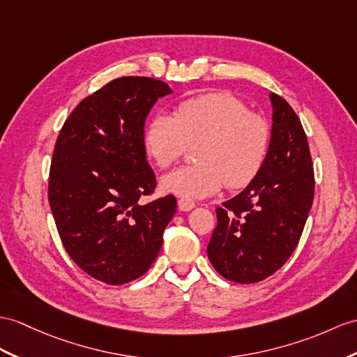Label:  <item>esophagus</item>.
<instances>
[{
  "label": "esophagus",
  "instance_id": "34e87169",
  "mask_svg": "<svg viewBox=\"0 0 357 357\" xmlns=\"http://www.w3.org/2000/svg\"><path fill=\"white\" fill-rule=\"evenodd\" d=\"M194 207H195V202H192V199L178 198V208L181 212H189V211H192Z\"/></svg>",
  "mask_w": 357,
  "mask_h": 357
}]
</instances>
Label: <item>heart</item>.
Segmentation results:
<instances>
[{"label":"heart","instance_id":"obj_1","mask_svg":"<svg viewBox=\"0 0 357 357\" xmlns=\"http://www.w3.org/2000/svg\"><path fill=\"white\" fill-rule=\"evenodd\" d=\"M269 126L247 110L231 93L195 95L177 104L174 116L155 113L146 123L142 145L159 168L176 162L194 144L195 165L180 167L160 178L165 192L185 198H206L224 183L244 188L253 180L268 154Z\"/></svg>","mask_w":357,"mask_h":357}]
</instances>
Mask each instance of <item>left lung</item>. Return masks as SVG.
<instances>
[{"label":"left lung","instance_id":"obj_1","mask_svg":"<svg viewBox=\"0 0 357 357\" xmlns=\"http://www.w3.org/2000/svg\"><path fill=\"white\" fill-rule=\"evenodd\" d=\"M273 126L268 154L248 186L216 208L207 256L222 277L256 283L291 257L314 202L315 178L306 133L280 95L269 93Z\"/></svg>","mask_w":357,"mask_h":357}]
</instances>
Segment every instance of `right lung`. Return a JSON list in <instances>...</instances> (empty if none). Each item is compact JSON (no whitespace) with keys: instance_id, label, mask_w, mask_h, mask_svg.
<instances>
[{"instance_id":"1","label":"right lung","mask_w":357,"mask_h":357,"mask_svg":"<svg viewBox=\"0 0 357 357\" xmlns=\"http://www.w3.org/2000/svg\"><path fill=\"white\" fill-rule=\"evenodd\" d=\"M171 92L154 78H115L78 104L56 141L48 199L57 231L74 262L107 284L149 271L176 213L174 195L139 203L155 188L145 121Z\"/></svg>"}]
</instances>
